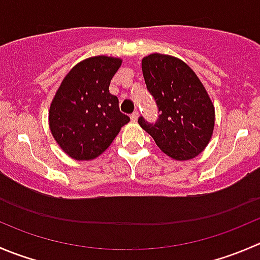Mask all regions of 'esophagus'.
Returning a JSON list of instances; mask_svg holds the SVG:
<instances>
[{
	"label": "esophagus",
	"instance_id": "34e87169",
	"mask_svg": "<svg viewBox=\"0 0 260 260\" xmlns=\"http://www.w3.org/2000/svg\"><path fill=\"white\" fill-rule=\"evenodd\" d=\"M138 115H140V113H138L137 110H136V112H133V114L131 115V119H132L133 122H137V119H138Z\"/></svg>",
	"mask_w": 260,
	"mask_h": 260
}]
</instances>
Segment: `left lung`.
<instances>
[{"mask_svg":"<svg viewBox=\"0 0 260 260\" xmlns=\"http://www.w3.org/2000/svg\"><path fill=\"white\" fill-rule=\"evenodd\" d=\"M142 74L161 114L155 124L142 117L138 124L174 160L200 155L215 128V105L202 81L184 60L160 53L143 57Z\"/></svg>","mask_w":260,"mask_h":260,"instance_id":"left-lung-1","label":"left lung"}]
</instances>
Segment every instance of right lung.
I'll return each instance as SVG.
<instances>
[{"label": "right lung", "instance_id": "1", "mask_svg": "<svg viewBox=\"0 0 260 260\" xmlns=\"http://www.w3.org/2000/svg\"><path fill=\"white\" fill-rule=\"evenodd\" d=\"M122 59L95 55L71 69L55 91L49 108V129L62 151L74 160L102 155L120 128L129 122L119 110L109 85Z\"/></svg>", "mask_w": 260, "mask_h": 260}]
</instances>
